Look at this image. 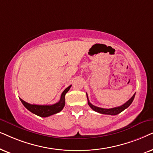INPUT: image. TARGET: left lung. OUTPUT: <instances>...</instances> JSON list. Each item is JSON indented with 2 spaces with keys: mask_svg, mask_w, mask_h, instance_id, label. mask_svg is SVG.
I'll return each mask as SVG.
<instances>
[{
  "mask_svg": "<svg viewBox=\"0 0 153 153\" xmlns=\"http://www.w3.org/2000/svg\"><path fill=\"white\" fill-rule=\"evenodd\" d=\"M134 97H135V94L132 96V97L129 100H128L127 102L125 103H124L123 105H120V106H118V107H115L113 108H99L97 106H95L91 104V103L89 102V99H88V96L87 94V101H88V105L90 106V108L94 111L97 112V113H101V114H105V115H117V114L120 113L121 112H123L124 110H125L126 108H127L128 107L131 105V103L133 101Z\"/></svg>",
  "mask_w": 153,
  "mask_h": 153,
  "instance_id": "left-lung-1",
  "label": "left lung"
}]
</instances>
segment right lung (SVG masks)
<instances>
[{
    "label": "right lung",
    "instance_id": "obj_1",
    "mask_svg": "<svg viewBox=\"0 0 153 153\" xmlns=\"http://www.w3.org/2000/svg\"><path fill=\"white\" fill-rule=\"evenodd\" d=\"M71 87V85L67 87L66 89H65L64 91L62 92V95H61L59 101L52 105L30 104V103H26V101H23L20 98L19 99L26 108L28 109L30 112L42 117H49V116L59 113L64 108L65 105V95L70 89Z\"/></svg>",
    "mask_w": 153,
    "mask_h": 153
}]
</instances>
